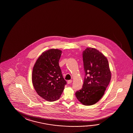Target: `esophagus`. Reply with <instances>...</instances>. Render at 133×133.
Wrapping results in <instances>:
<instances>
[{
  "label": "esophagus",
  "mask_w": 133,
  "mask_h": 133,
  "mask_svg": "<svg viewBox=\"0 0 133 133\" xmlns=\"http://www.w3.org/2000/svg\"><path fill=\"white\" fill-rule=\"evenodd\" d=\"M72 80H69L68 81V84H70L72 83Z\"/></svg>",
  "instance_id": "1"
}]
</instances>
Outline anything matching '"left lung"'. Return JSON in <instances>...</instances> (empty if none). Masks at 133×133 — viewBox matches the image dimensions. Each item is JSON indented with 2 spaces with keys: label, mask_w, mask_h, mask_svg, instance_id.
I'll list each match as a JSON object with an SVG mask.
<instances>
[{
  "label": "left lung",
  "mask_w": 133,
  "mask_h": 133,
  "mask_svg": "<svg viewBox=\"0 0 133 133\" xmlns=\"http://www.w3.org/2000/svg\"><path fill=\"white\" fill-rule=\"evenodd\" d=\"M83 61L85 77L82 88L75 95L83 105H93L103 96L111 72L107 59L95 48H87L83 52Z\"/></svg>",
  "instance_id": "8db88e82"
}]
</instances>
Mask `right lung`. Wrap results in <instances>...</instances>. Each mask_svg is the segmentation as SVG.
I'll return each instance as SVG.
<instances>
[{
    "label": "right lung",
    "instance_id": "1",
    "mask_svg": "<svg viewBox=\"0 0 133 133\" xmlns=\"http://www.w3.org/2000/svg\"><path fill=\"white\" fill-rule=\"evenodd\" d=\"M62 51L51 49L42 54L34 64L32 82L37 94L49 102L58 100L66 81L63 77L59 61Z\"/></svg>",
    "mask_w": 133,
    "mask_h": 133
}]
</instances>
